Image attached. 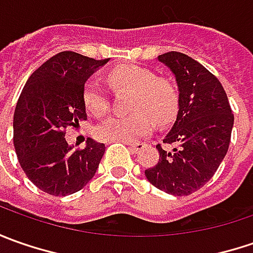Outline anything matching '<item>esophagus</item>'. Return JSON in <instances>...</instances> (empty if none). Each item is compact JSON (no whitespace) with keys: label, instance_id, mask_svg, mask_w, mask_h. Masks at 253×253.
<instances>
[{"label":"esophagus","instance_id":"1","mask_svg":"<svg viewBox=\"0 0 253 253\" xmlns=\"http://www.w3.org/2000/svg\"><path fill=\"white\" fill-rule=\"evenodd\" d=\"M128 146H129V149L133 152H138L141 151V149H143V143H141V142H135V143H128Z\"/></svg>","mask_w":253,"mask_h":253}]
</instances>
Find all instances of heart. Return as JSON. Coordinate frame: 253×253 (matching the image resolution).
I'll list each match as a JSON object with an SVG mask.
<instances>
[{
	"label": "heart",
	"mask_w": 253,
	"mask_h": 253,
	"mask_svg": "<svg viewBox=\"0 0 253 253\" xmlns=\"http://www.w3.org/2000/svg\"><path fill=\"white\" fill-rule=\"evenodd\" d=\"M108 83L114 90L132 91L129 115H112L100 122L95 136L108 142H133L149 135L153 129L152 120L158 124L169 121L177 107V95L173 85L148 69L138 66H118L108 74ZM84 105L87 111L101 117L110 108L107 88L98 80L91 79L84 85Z\"/></svg>",
	"instance_id": "1"
}]
</instances>
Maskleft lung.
Returning <instances> with one entry per match:
<instances>
[{"label": "left lung", "instance_id": "left-lung-1", "mask_svg": "<svg viewBox=\"0 0 253 253\" xmlns=\"http://www.w3.org/2000/svg\"><path fill=\"white\" fill-rule=\"evenodd\" d=\"M174 74L179 111L159 151L158 163L145 170L156 189L173 196H189L201 189L218 169L228 151L234 114L219 80L197 60L180 52L158 56Z\"/></svg>", "mask_w": 253, "mask_h": 253}]
</instances>
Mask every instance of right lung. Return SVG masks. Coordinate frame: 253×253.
<instances>
[{"instance_id":"1","label":"right lung","mask_w":253,"mask_h":253,"mask_svg":"<svg viewBox=\"0 0 253 253\" xmlns=\"http://www.w3.org/2000/svg\"><path fill=\"white\" fill-rule=\"evenodd\" d=\"M108 59L60 52L36 69L16 102L14 145L21 168L38 189L52 196L82 190L94 177L105 145L87 139L83 149L66 142V128L87 120L85 82Z\"/></svg>"}]
</instances>
